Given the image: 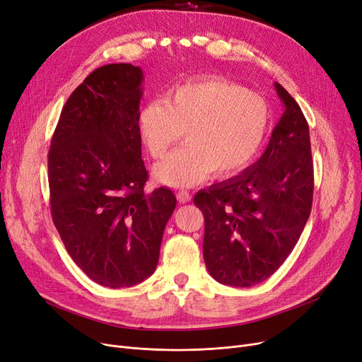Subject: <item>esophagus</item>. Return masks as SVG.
Wrapping results in <instances>:
<instances>
[{"mask_svg": "<svg viewBox=\"0 0 362 362\" xmlns=\"http://www.w3.org/2000/svg\"><path fill=\"white\" fill-rule=\"evenodd\" d=\"M176 197H177V201L180 202V204H186V202H191V199H192V197H191V194H189L187 191H179L177 194H176Z\"/></svg>", "mask_w": 362, "mask_h": 362, "instance_id": "obj_1", "label": "esophagus"}]
</instances>
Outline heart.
Returning a JSON list of instances; mask_svg holds the SVG:
<instances>
[{
    "label": "heart",
    "mask_w": 362,
    "mask_h": 362,
    "mask_svg": "<svg viewBox=\"0 0 362 362\" xmlns=\"http://www.w3.org/2000/svg\"><path fill=\"white\" fill-rule=\"evenodd\" d=\"M270 108L259 93L223 79H202L164 92L138 112L139 139L152 158H161L183 135L186 144L156 167V177L189 187L216 173L233 176L259 152Z\"/></svg>",
    "instance_id": "obj_1"
}]
</instances>
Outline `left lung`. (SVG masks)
Masks as SVG:
<instances>
[{"mask_svg":"<svg viewBox=\"0 0 362 362\" xmlns=\"http://www.w3.org/2000/svg\"><path fill=\"white\" fill-rule=\"evenodd\" d=\"M284 112L261 158L240 175L199 191L204 261L218 283L250 288L293 251L311 213L314 168L305 116L280 83Z\"/></svg>","mask_w":362,"mask_h":362,"instance_id":"8db88e82","label":"left lung"}]
</instances>
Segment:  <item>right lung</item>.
Masks as SVG:
<instances>
[{
    "mask_svg": "<svg viewBox=\"0 0 362 362\" xmlns=\"http://www.w3.org/2000/svg\"><path fill=\"white\" fill-rule=\"evenodd\" d=\"M144 73L127 63L93 70L73 90L48 152L52 221L95 283L129 288L154 273L176 208L167 187L145 194L136 127Z\"/></svg>",
    "mask_w": 362,
    "mask_h": 362,
    "instance_id": "obj_1",
    "label": "right lung"
}]
</instances>
